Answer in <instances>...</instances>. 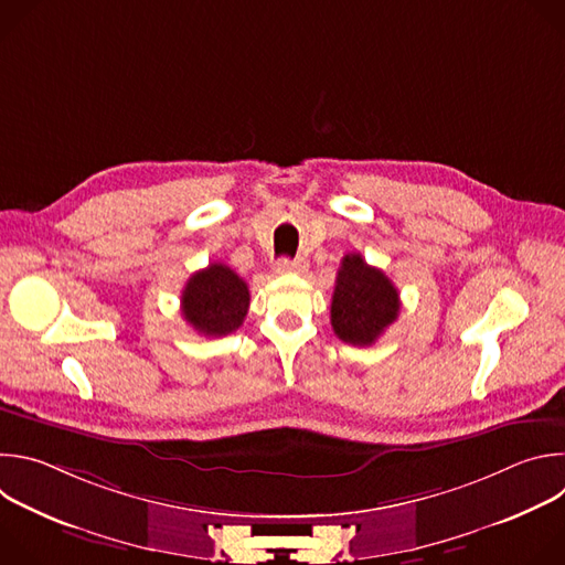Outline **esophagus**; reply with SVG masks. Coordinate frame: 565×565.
<instances>
[{"label":"esophagus","instance_id":"34e87169","mask_svg":"<svg viewBox=\"0 0 565 565\" xmlns=\"http://www.w3.org/2000/svg\"><path fill=\"white\" fill-rule=\"evenodd\" d=\"M306 268H308V262L301 259V257H297V259H279L275 264V273L277 275H284V273H306Z\"/></svg>","mask_w":565,"mask_h":565}]
</instances>
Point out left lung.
<instances>
[{"label":"left lung","mask_w":565,"mask_h":565,"mask_svg":"<svg viewBox=\"0 0 565 565\" xmlns=\"http://www.w3.org/2000/svg\"><path fill=\"white\" fill-rule=\"evenodd\" d=\"M399 312V295L393 281L369 266L362 255L342 259L331 301L335 335L353 347H371L393 324Z\"/></svg>","instance_id":"left-lung-1"}]
</instances>
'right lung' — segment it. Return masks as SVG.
<instances>
[{"label": "right lung", "instance_id": "obj_1", "mask_svg": "<svg viewBox=\"0 0 565 565\" xmlns=\"http://www.w3.org/2000/svg\"><path fill=\"white\" fill-rule=\"evenodd\" d=\"M248 306V284L223 264H210L194 273L181 295L185 321L205 338L234 333L244 324Z\"/></svg>", "mask_w": 565, "mask_h": 565}]
</instances>
